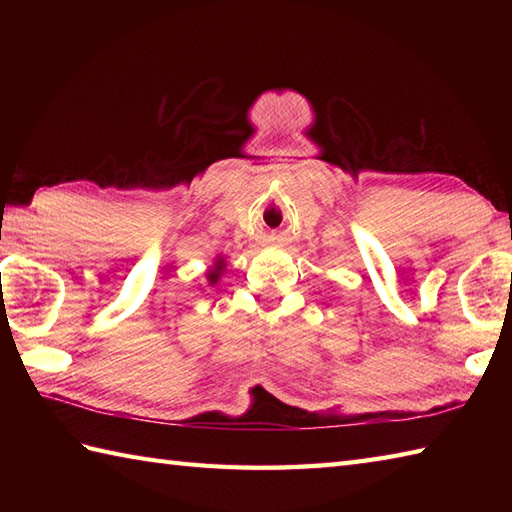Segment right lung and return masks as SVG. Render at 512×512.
I'll return each mask as SVG.
<instances>
[{"mask_svg":"<svg viewBox=\"0 0 512 512\" xmlns=\"http://www.w3.org/2000/svg\"><path fill=\"white\" fill-rule=\"evenodd\" d=\"M224 270V259H217L215 266L206 273V279H209V284H217V279H220V273Z\"/></svg>","mask_w":512,"mask_h":512,"instance_id":"1","label":"right lung"}]
</instances>
